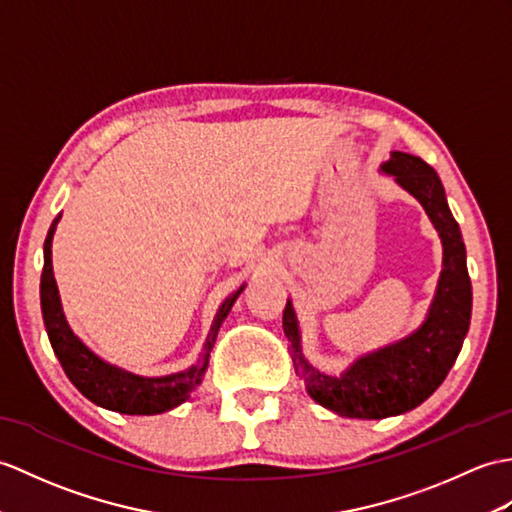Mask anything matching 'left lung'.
Here are the masks:
<instances>
[{"instance_id": "8db88e82", "label": "left lung", "mask_w": 512, "mask_h": 512, "mask_svg": "<svg viewBox=\"0 0 512 512\" xmlns=\"http://www.w3.org/2000/svg\"><path fill=\"white\" fill-rule=\"evenodd\" d=\"M384 172L421 202L445 246L443 275L423 327L392 347L366 355L340 377H331L303 360L292 305L283 310V331L292 342L294 368L307 392L320 406L351 419H386L421 406L454 366L471 320L465 242L447 207L441 178L423 159L397 150L384 163Z\"/></svg>"}]
</instances>
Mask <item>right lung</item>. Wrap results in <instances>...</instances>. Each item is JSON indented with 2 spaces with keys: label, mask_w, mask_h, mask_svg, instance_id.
<instances>
[{
  "label": "right lung",
  "mask_w": 512,
  "mask_h": 512,
  "mask_svg": "<svg viewBox=\"0 0 512 512\" xmlns=\"http://www.w3.org/2000/svg\"><path fill=\"white\" fill-rule=\"evenodd\" d=\"M56 224L58 218L52 222L43 244L45 261L41 272V312L47 338H50L52 349L58 362H61L65 375L69 377V382L93 403L122 414H161L165 410H172L178 403H183L189 397V392L200 384L202 375H205L209 364V351L213 342H216L220 323L231 312V305L235 303L242 288L222 303L196 366L168 377L133 375L122 371V368L102 362L98 355H93L85 344L71 334L61 310V299H58V288L52 272V235L56 231Z\"/></svg>",
  "instance_id": "add662e5"
}]
</instances>
